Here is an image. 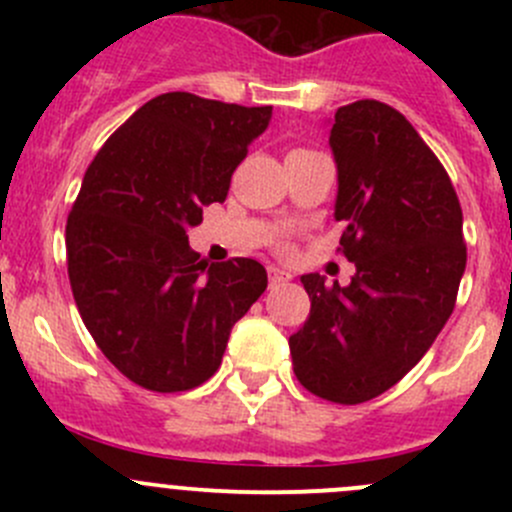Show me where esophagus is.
<instances>
[{"label":"esophagus","mask_w":512,"mask_h":512,"mask_svg":"<svg viewBox=\"0 0 512 512\" xmlns=\"http://www.w3.org/2000/svg\"><path fill=\"white\" fill-rule=\"evenodd\" d=\"M267 272H270V287H285L292 280V275L287 270H282V267H270Z\"/></svg>","instance_id":"34e87169"}]
</instances>
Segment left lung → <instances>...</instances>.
Masks as SVG:
<instances>
[{
    "label": "left lung",
    "mask_w": 512,
    "mask_h": 512,
    "mask_svg": "<svg viewBox=\"0 0 512 512\" xmlns=\"http://www.w3.org/2000/svg\"><path fill=\"white\" fill-rule=\"evenodd\" d=\"M334 218L347 287L302 275L309 317L289 337L299 384L334 404H364L431 349L466 272L463 213L451 178L396 108L364 98L334 113Z\"/></svg>",
    "instance_id": "8db88e82"
}]
</instances>
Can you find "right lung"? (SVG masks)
Segmentation results:
<instances>
[{
    "instance_id": "right-lung-1",
    "label": "right lung",
    "mask_w": 512,
    "mask_h": 512,
    "mask_svg": "<svg viewBox=\"0 0 512 512\" xmlns=\"http://www.w3.org/2000/svg\"><path fill=\"white\" fill-rule=\"evenodd\" d=\"M272 106L185 91L143 103L106 143L66 223L71 292L103 356L143 389L208 381L232 327L267 287L250 257L223 265L190 250L188 227L223 203Z\"/></svg>"
}]
</instances>
